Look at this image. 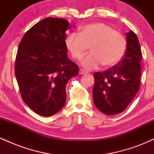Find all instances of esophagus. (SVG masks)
I'll list each match as a JSON object with an SVG mask.
<instances>
[{
  "label": "esophagus",
  "instance_id": "34e87169",
  "mask_svg": "<svg viewBox=\"0 0 154 154\" xmlns=\"http://www.w3.org/2000/svg\"><path fill=\"white\" fill-rule=\"evenodd\" d=\"M79 75H85V74H87V72H85V70H83V69H79Z\"/></svg>",
  "mask_w": 154,
  "mask_h": 154
}]
</instances>
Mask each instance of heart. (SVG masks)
Returning a JSON list of instances; mask_svg holds the SVG:
<instances>
[{
    "instance_id": "1",
    "label": "heart",
    "mask_w": 154,
    "mask_h": 154,
    "mask_svg": "<svg viewBox=\"0 0 154 154\" xmlns=\"http://www.w3.org/2000/svg\"><path fill=\"white\" fill-rule=\"evenodd\" d=\"M65 45L75 59L82 57L90 46L91 52L80 61L86 69H96L101 64L105 67L114 66L126 51V40L123 35L100 22L86 24L79 33H70L65 40Z\"/></svg>"
}]
</instances>
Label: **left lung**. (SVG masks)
I'll use <instances>...</instances> for the list:
<instances>
[{
	"label": "left lung",
	"instance_id": "1",
	"mask_svg": "<svg viewBox=\"0 0 154 154\" xmlns=\"http://www.w3.org/2000/svg\"><path fill=\"white\" fill-rule=\"evenodd\" d=\"M126 38L127 50L120 64L93 74V102L106 115L122 112L139 90L142 60L139 40L132 30L126 33Z\"/></svg>",
	"mask_w": 154,
	"mask_h": 154
}]
</instances>
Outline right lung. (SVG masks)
Segmentation results:
<instances>
[{"label":"right lung","mask_w":154,"mask_h":154,"mask_svg":"<svg viewBox=\"0 0 154 154\" xmlns=\"http://www.w3.org/2000/svg\"><path fill=\"white\" fill-rule=\"evenodd\" d=\"M66 19L48 17L35 24L21 40L15 75L22 99L35 113L51 116L66 100V86L78 75V66L67 57Z\"/></svg>","instance_id":"1"}]
</instances>
